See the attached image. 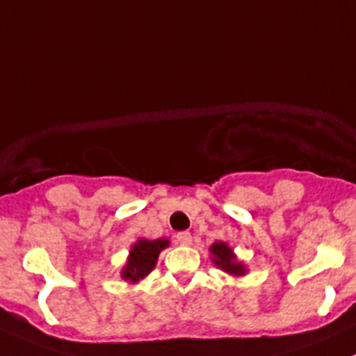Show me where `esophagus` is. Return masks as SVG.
<instances>
[{"label":"esophagus","instance_id":"1","mask_svg":"<svg viewBox=\"0 0 356 356\" xmlns=\"http://www.w3.org/2000/svg\"><path fill=\"white\" fill-rule=\"evenodd\" d=\"M175 239H177L179 245H184V246H189V245H191V243H193V236L189 234L188 231L179 232V234L175 236Z\"/></svg>","mask_w":356,"mask_h":356}]
</instances>
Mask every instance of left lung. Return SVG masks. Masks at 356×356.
<instances>
[{
  "label": "left lung",
  "instance_id": "8db88e82",
  "mask_svg": "<svg viewBox=\"0 0 356 356\" xmlns=\"http://www.w3.org/2000/svg\"><path fill=\"white\" fill-rule=\"evenodd\" d=\"M211 261L217 265L220 270L227 272L231 275H245L246 267L243 261H238L232 248L224 241H217L210 246Z\"/></svg>",
  "mask_w": 356,
  "mask_h": 356
}]
</instances>
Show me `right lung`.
<instances>
[{
    "label": "right lung",
    "mask_w": 356,
    "mask_h": 356,
    "mask_svg": "<svg viewBox=\"0 0 356 356\" xmlns=\"http://www.w3.org/2000/svg\"><path fill=\"white\" fill-rule=\"evenodd\" d=\"M167 246L168 239H155V241L138 239V243H134L131 251H129L127 264L124 265L120 272L122 279L132 282V284L145 279L155 268L160 251L165 250Z\"/></svg>",
    "instance_id": "right-lung-1"
}]
</instances>
